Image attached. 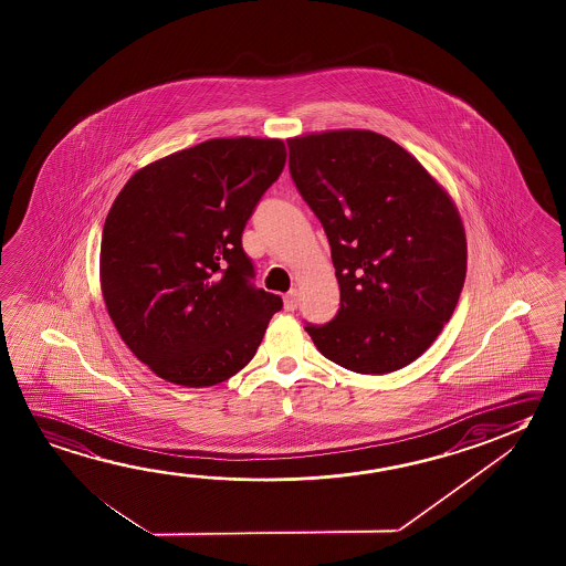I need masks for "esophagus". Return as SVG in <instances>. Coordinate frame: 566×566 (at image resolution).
Returning a JSON list of instances; mask_svg holds the SVG:
<instances>
[{
	"instance_id": "34e87169",
	"label": "esophagus",
	"mask_w": 566,
	"mask_h": 566,
	"mask_svg": "<svg viewBox=\"0 0 566 566\" xmlns=\"http://www.w3.org/2000/svg\"><path fill=\"white\" fill-rule=\"evenodd\" d=\"M284 307L286 312H294L297 307V292L296 290H290L286 296H284Z\"/></svg>"
}]
</instances>
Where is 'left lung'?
Returning <instances> with one entry per match:
<instances>
[{
    "mask_svg": "<svg viewBox=\"0 0 566 566\" xmlns=\"http://www.w3.org/2000/svg\"><path fill=\"white\" fill-rule=\"evenodd\" d=\"M290 176L324 224L342 302L306 325L329 361L363 375L407 367L454 314L468 264L444 187L397 142L371 130L287 139Z\"/></svg>",
    "mask_w": 566,
    "mask_h": 566,
    "instance_id": "8db88e82",
    "label": "left lung"
}]
</instances>
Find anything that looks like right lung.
<instances>
[{
  "instance_id": "obj_1",
  "label": "right lung",
  "mask_w": 566,
  "mask_h": 566,
  "mask_svg": "<svg viewBox=\"0 0 566 566\" xmlns=\"http://www.w3.org/2000/svg\"><path fill=\"white\" fill-rule=\"evenodd\" d=\"M286 146L214 138L138 169L104 221L101 287L122 342L189 389L249 365L282 297L254 287L242 231Z\"/></svg>"
}]
</instances>
